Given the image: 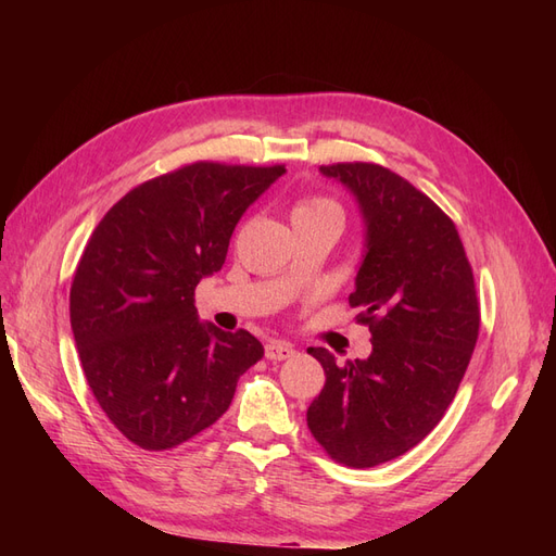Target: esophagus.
I'll use <instances>...</instances> for the list:
<instances>
[{"label": "esophagus", "mask_w": 556, "mask_h": 556, "mask_svg": "<svg viewBox=\"0 0 556 556\" xmlns=\"http://www.w3.org/2000/svg\"><path fill=\"white\" fill-rule=\"evenodd\" d=\"M264 355L271 362H282V359H290L294 355V348L285 341H268L264 348Z\"/></svg>", "instance_id": "esophagus-1"}]
</instances>
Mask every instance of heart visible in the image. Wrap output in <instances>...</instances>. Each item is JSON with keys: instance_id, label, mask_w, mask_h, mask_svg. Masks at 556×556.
I'll return each mask as SVG.
<instances>
[{"instance_id": "heart-1", "label": "heart", "mask_w": 556, "mask_h": 556, "mask_svg": "<svg viewBox=\"0 0 556 556\" xmlns=\"http://www.w3.org/2000/svg\"><path fill=\"white\" fill-rule=\"evenodd\" d=\"M325 215L341 220L339 204H333V201L327 199V197H308V199H301L299 204L294 206L292 223L308 220V217H325Z\"/></svg>"}]
</instances>
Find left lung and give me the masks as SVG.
I'll list each match as a JSON object with an SVG mask.
<instances>
[{"instance_id": "1", "label": "left lung", "mask_w": 556, "mask_h": 556, "mask_svg": "<svg viewBox=\"0 0 556 556\" xmlns=\"http://www.w3.org/2000/svg\"><path fill=\"white\" fill-rule=\"evenodd\" d=\"M355 197L364 255L350 306L371 331L366 359L336 364L311 348L327 382L308 406L329 457L371 468L401 457L441 422L480 329L476 282L457 227L408 180L380 164L319 166Z\"/></svg>"}]
</instances>
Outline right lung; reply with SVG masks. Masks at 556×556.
I'll return each mask as SVG.
<instances>
[{
  "label": "right lung",
  "mask_w": 556,
  "mask_h": 556,
  "mask_svg": "<svg viewBox=\"0 0 556 556\" xmlns=\"http://www.w3.org/2000/svg\"><path fill=\"white\" fill-rule=\"evenodd\" d=\"M285 166L194 162L127 192L83 250L70 294L83 374L143 450H169L223 417L264 357L250 331L199 323L194 288L220 271L233 227Z\"/></svg>",
  "instance_id": "1"
}]
</instances>
